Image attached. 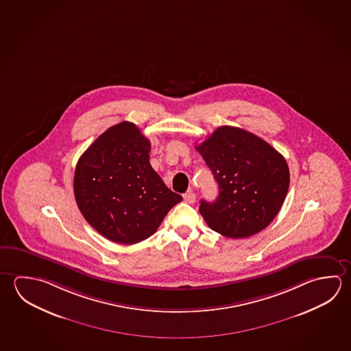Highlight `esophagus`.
<instances>
[{
  "mask_svg": "<svg viewBox=\"0 0 351 351\" xmlns=\"http://www.w3.org/2000/svg\"><path fill=\"white\" fill-rule=\"evenodd\" d=\"M184 202L195 203V201H196V195H195V192H192V191L186 192L184 195Z\"/></svg>",
  "mask_w": 351,
  "mask_h": 351,
  "instance_id": "esophagus-1",
  "label": "esophagus"
}]
</instances>
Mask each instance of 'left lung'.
<instances>
[{
    "mask_svg": "<svg viewBox=\"0 0 351 351\" xmlns=\"http://www.w3.org/2000/svg\"><path fill=\"white\" fill-rule=\"evenodd\" d=\"M219 186L215 202L201 201L208 227L228 238L252 237L282 207L289 186L286 159L250 132L223 125L196 145Z\"/></svg>",
    "mask_w": 351,
    "mask_h": 351,
    "instance_id": "1",
    "label": "left lung"
}]
</instances>
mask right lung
<instances>
[{
  "instance_id": "right-lung-1",
  "label": "right lung",
  "mask_w": 351,
  "mask_h": 351,
  "mask_svg": "<svg viewBox=\"0 0 351 351\" xmlns=\"http://www.w3.org/2000/svg\"><path fill=\"white\" fill-rule=\"evenodd\" d=\"M150 142L136 124L112 125L81 155L74 195L84 218L118 244H136L156 232L182 197L149 162Z\"/></svg>"
}]
</instances>
